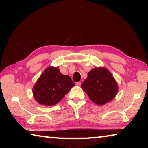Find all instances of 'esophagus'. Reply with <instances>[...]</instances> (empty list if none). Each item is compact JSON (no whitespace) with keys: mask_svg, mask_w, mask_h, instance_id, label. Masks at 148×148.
Wrapping results in <instances>:
<instances>
[{"mask_svg":"<svg viewBox=\"0 0 148 148\" xmlns=\"http://www.w3.org/2000/svg\"><path fill=\"white\" fill-rule=\"evenodd\" d=\"M81 84H82V83H81V82H76V85L77 86H81Z\"/></svg>","mask_w":148,"mask_h":148,"instance_id":"obj_1","label":"esophagus"}]
</instances>
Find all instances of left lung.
<instances>
[{
  "mask_svg": "<svg viewBox=\"0 0 148 148\" xmlns=\"http://www.w3.org/2000/svg\"><path fill=\"white\" fill-rule=\"evenodd\" d=\"M81 86L91 101L100 106L112 101L118 91V86L114 76L103 67L92 69L89 72Z\"/></svg>",
  "mask_w": 148,
  "mask_h": 148,
  "instance_id": "left-lung-1",
  "label": "left lung"
}]
</instances>
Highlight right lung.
<instances>
[{
    "mask_svg": "<svg viewBox=\"0 0 148 148\" xmlns=\"http://www.w3.org/2000/svg\"><path fill=\"white\" fill-rule=\"evenodd\" d=\"M74 86L71 77L62 74L58 67L49 66L37 80L32 93L39 104L53 106L61 101Z\"/></svg>",
    "mask_w": 148,
    "mask_h": 148,
    "instance_id": "1",
    "label": "right lung"
}]
</instances>
